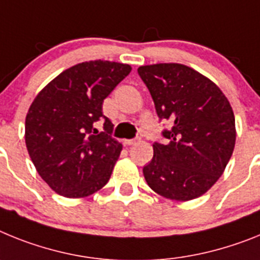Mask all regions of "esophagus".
Wrapping results in <instances>:
<instances>
[{
    "instance_id": "obj_1",
    "label": "esophagus",
    "mask_w": 260,
    "mask_h": 260,
    "mask_svg": "<svg viewBox=\"0 0 260 260\" xmlns=\"http://www.w3.org/2000/svg\"><path fill=\"white\" fill-rule=\"evenodd\" d=\"M136 140H124V145H133V144H136Z\"/></svg>"
}]
</instances>
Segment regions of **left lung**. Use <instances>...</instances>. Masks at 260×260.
<instances>
[{"mask_svg":"<svg viewBox=\"0 0 260 260\" xmlns=\"http://www.w3.org/2000/svg\"><path fill=\"white\" fill-rule=\"evenodd\" d=\"M159 119L170 120L166 144H153L143 169L158 195L188 202L204 195L222 175L236 145L233 108L220 87L192 68L177 62L137 69Z\"/></svg>","mask_w":260,"mask_h":260,"instance_id":"1","label":"left lung"}]
</instances>
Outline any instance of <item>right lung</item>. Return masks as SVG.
I'll list each match as a JSON object with an SVG mask.
<instances>
[{"instance_id": "obj_1", "label": "right lung", "mask_w": 260, "mask_h": 260, "mask_svg": "<svg viewBox=\"0 0 260 260\" xmlns=\"http://www.w3.org/2000/svg\"><path fill=\"white\" fill-rule=\"evenodd\" d=\"M128 64L85 61L43 87L26 115L24 140L34 166L56 193L86 198L108 182L123 145L111 137L103 101L131 73ZM104 119L103 133L92 127Z\"/></svg>"}]
</instances>
